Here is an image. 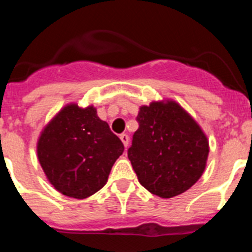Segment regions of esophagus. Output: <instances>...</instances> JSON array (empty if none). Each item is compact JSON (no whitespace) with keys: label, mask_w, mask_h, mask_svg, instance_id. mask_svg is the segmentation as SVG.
<instances>
[{"label":"esophagus","mask_w":252,"mask_h":252,"mask_svg":"<svg viewBox=\"0 0 252 252\" xmlns=\"http://www.w3.org/2000/svg\"><path fill=\"white\" fill-rule=\"evenodd\" d=\"M119 138H121V140L122 142H123V144H124V147H128L129 145V137H128V134H121V135H119Z\"/></svg>","instance_id":"34e87169"}]
</instances>
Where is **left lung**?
Listing matches in <instances>:
<instances>
[{
  "label": "left lung",
  "mask_w": 252,
  "mask_h": 252,
  "mask_svg": "<svg viewBox=\"0 0 252 252\" xmlns=\"http://www.w3.org/2000/svg\"><path fill=\"white\" fill-rule=\"evenodd\" d=\"M137 121L128 158L140 184L164 199L190 189L203 175L209 155L200 126L174 100L143 105Z\"/></svg>",
  "instance_id": "8db88e82"
}]
</instances>
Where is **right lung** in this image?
Returning <instances> with one entry per match:
<instances>
[{"mask_svg": "<svg viewBox=\"0 0 252 252\" xmlns=\"http://www.w3.org/2000/svg\"><path fill=\"white\" fill-rule=\"evenodd\" d=\"M124 145L99 119L93 105L67 104L44 126L37 142L38 160L57 191L86 199L105 185Z\"/></svg>", "mask_w": 252, "mask_h": 252, "instance_id": "1", "label": "right lung"}]
</instances>
